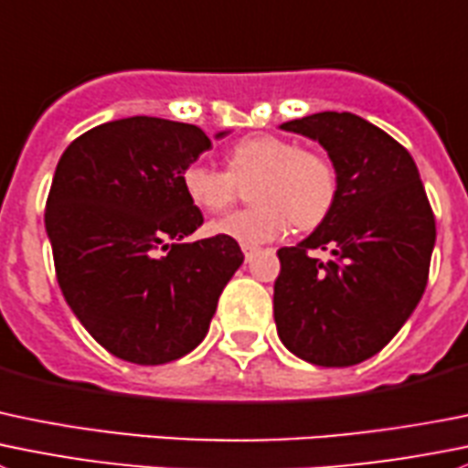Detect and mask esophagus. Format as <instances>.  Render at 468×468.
<instances>
[{"instance_id": "1", "label": "esophagus", "mask_w": 468, "mask_h": 468, "mask_svg": "<svg viewBox=\"0 0 468 468\" xmlns=\"http://www.w3.org/2000/svg\"><path fill=\"white\" fill-rule=\"evenodd\" d=\"M244 251V261H253V256H256V247H242Z\"/></svg>"}]
</instances>
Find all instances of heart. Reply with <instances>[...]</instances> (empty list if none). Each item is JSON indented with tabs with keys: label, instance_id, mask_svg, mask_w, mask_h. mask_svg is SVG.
Wrapping results in <instances>:
<instances>
[{
	"label": "heart",
	"instance_id": "heart-1",
	"mask_svg": "<svg viewBox=\"0 0 468 468\" xmlns=\"http://www.w3.org/2000/svg\"><path fill=\"white\" fill-rule=\"evenodd\" d=\"M226 174L206 165H189L180 176L183 192L198 210H226L238 197V185H249L256 206L233 212L207 226V233L258 247L290 229L311 230L329 217L338 194V176L324 155L303 151L297 142L276 134H251L226 151Z\"/></svg>",
	"mask_w": 468,
	"mask_h": 468
}]
</instances>
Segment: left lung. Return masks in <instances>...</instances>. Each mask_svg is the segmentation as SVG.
Instances as JSON below:
<instances>
[{
  "label": "left lung",
  "instance_id": "obj_1",
  "mask_svg": "<svg viewBox=\"0 0 468 468\" xmlns=\"http://www.w3.org/2000/svg\"><path fill=\"white\" fill-rule=\"evenodd\" d=\"M281 130L324 148L338 194L306 239L276 251V331L308 364L356 366L378 355L423 297L437 239L432 207L410 153L356 113H311Z\"/></svg>",
  "mask_w": 468,
  "mask_h": 468
}]
</instances>
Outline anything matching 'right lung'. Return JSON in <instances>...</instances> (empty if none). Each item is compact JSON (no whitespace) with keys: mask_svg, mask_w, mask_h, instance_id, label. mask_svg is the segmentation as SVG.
I'll return each instance as SVG.
<instances>
[{"mask_svg":"<svg viewBox=\"0 0 468 468\" xmlns=\"http://www.w3.org/2000/svg\"><path fill=\"white\" fill-rule=\"evenodd\" d=\"M207 148L197 125L130 116L77 137L54 171L45 230L58 288L84 329L130 364L189 355L244 261L233 239L187 242L203 215L180 176Z\"/></svg>","mask_w":468,"mask_h":468,"instance_id":"right-lung-1","label":"right lung"}]
</instances>
